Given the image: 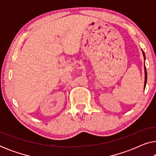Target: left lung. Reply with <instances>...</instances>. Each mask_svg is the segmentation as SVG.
I'll return each instance as SVG.
<instances>
[{"instance_id":"obj_1","label":"left lung","mask_w":156,"mask_h":156,"mask_svg":"<svg viewBox=\"0 0 156 156\" xmlns=\"http://www.w3.org/2000/svg\"><path fill=\"white\" fill-rule=\"evenodd\" d=\"M143 55H144V59H146V56H145V54H144V52H143ZM144 69H145V83H144V88H145V87H146V82H147V72H146V67H144Z\"/></svg>"}]
</instances>
